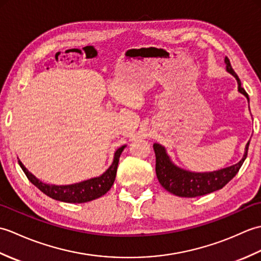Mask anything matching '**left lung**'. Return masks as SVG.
<instances>
[{"instance_id":"left-lung-1","label":"left lung","mask_w":261,"mask_h":261,"mask_svg":"<svg viewBox=\"0 0 261 261\" xmlns=\"http://www.w3.org/2000/svg\"><path fill=\"white\" fill-rule=\"evenodd\" d=\"M226 71L234 77L238 83V91L246 96L249 103V96L246 91L241 87V82L236 71L232 68L228 57L224 58ZM250 110V109H249ZM250 140L247 142L245 153L239 163L229 167L213 171H191L177 166L167 152V149L160 143H153V150L156 153V174L160 184L166 191L180 197H196L205 194L212 193L224 187L238 174L241 166L247 158L248 148Z\"/></svg>"}]
</instances>
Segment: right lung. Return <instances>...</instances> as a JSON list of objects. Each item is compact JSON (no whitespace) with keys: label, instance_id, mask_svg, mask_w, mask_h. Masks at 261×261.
Instances as JSON below:
<instances>
[{"label":"right lung","instance_id":"add662e5","mask_svg":"<svg viewBox=\"0 0 261 261\" xmlns=\"http://www.w3.org/2000/svg\"><path fill=\"white\" fill-rule=\"evenodd\" d=\"M125 147L126 145L116 149L113 156L112 164H111L110 167L105 170L102 175L92 177L90 179L69 185L47 184V182L41 181L32 173H30L20 160L19 165L22 170L24 171L28 179H29L38 190H40L43 194H46L47 196L56 199V201L66 203H85L101 197L105 193H108L110 191V188L112 187L115 179L120 156Z\"/></svg>","mask_w":261,"mask_h":261}]
</instances>
